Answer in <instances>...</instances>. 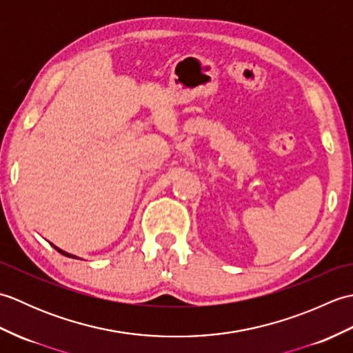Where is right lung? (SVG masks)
<instances>
[{"label":"right lung","instance_id":"add662e5","mask_svg":"<svg viewBox=\"0 0 353 353\" xmlns=\"http://www.w3.org/2000/svg\"><path fill=\"white\" fill-rule=\"evenodd\" d=\"M54 249L59 252V253H62V254H65V256H68V258H76V256H72V254H68V253H65V252H62L61 249H57V247H54Z\"/></svg>","mask_w":353,"mask_h":353}]
</instances>
